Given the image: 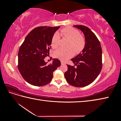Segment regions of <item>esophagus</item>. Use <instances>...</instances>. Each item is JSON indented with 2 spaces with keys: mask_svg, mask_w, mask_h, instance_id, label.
Here are the masks:
<instances>
[{
  "mask_svg": "<svg viewBox=\"0 0 121 121\" xmlns=\"http://www.w3.org/2000/svg\"><path fill=\"white\" fill-rule=\"evenodd\" d=\"M61 65H65V62H63V61H61Z\"/></svg>",
  "mask_w": 121,
  "mask_h": 121,
  "instance_id": "esophagus-1",
  "label": "esophagus"
}]
</instances>
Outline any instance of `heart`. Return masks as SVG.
<instances>
[{
	"label": "heart",
	"instance_id": "1",
	"mask_svg": "<svg viewBox=\"0 0 121 121\" xmlns=\"http://www.w3.org/2000/svg\"><path fill=\"white\" fill-rule=\"evenodd\" d=\"M60 34L62 36L70 40L68 47H72L75 52H79L85 45V39L83 36L79 34L78 30L73 27H68L60 30ZM60 35L58 33H55L51 40V46L53 48H57L59 46ZM73 55V50L71 48L68 49L60 48L56 51L55 56L60 60H65L71 58Z\"/></svg>",
	"mask_w": 121,
	"mask_h": 121
}]
</instances>
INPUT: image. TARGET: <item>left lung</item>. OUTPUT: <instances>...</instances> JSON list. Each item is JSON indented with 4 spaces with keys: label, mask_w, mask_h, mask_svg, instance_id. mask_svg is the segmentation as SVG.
Returning <instances> with one entry per match:
<instances>
[{
    "label": "left lung",
    "mask_w": 121,
    "mask_h": 121,
    "mask_svg": "<svg viewBox=\"0 0 121 121\" xmlns=\"http://www.w3.org/2000/svg\"><path fill=\"white\" fill-rule=\"evenodd\" d=\"M84 33L85 45L82 52L71 60L75 66L67 65L65 73L66 81L77 87L86 86L92 83L102 69V49L94 33L84 25H74Z\"/></svg>",
    "instance_id": "8db88e82"
}]
</instances>
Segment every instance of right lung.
<instances>
[{"label": "right lung", "instance_id": "obj_1", "mask_svg": "<svg viewBox=\"0 0 121 121\" xmlns=\"http://www.w3.org/2000/svg\"><path fill=\"white\" fill-rule=\"evenodd\" d=\"M60 26L35 28L25 37L18 52V69L25 81L36 86L49 84L53 73L61 65L60 61L53 59L47 65L44 59L49 53L51 40Z\"/></svg>", "mask_w": 121, "mask_h": 121}]
</instances>
